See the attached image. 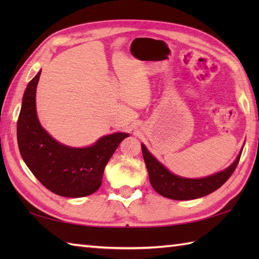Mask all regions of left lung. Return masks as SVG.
<instances>
[{
	"label": "left lung",
	"mask_w": 259,
	"mask_h": 259,
	"mask_svg": "<svg viewBox=\"0 0 259 259\" xmlns=\"http://www.w3.org/2000/svg\"><path fill=\"white\" fill-rule=\"evenodd\" d=\"M150 184L158 194L175 200H190L207 196L217 190L226 183L235 171L239 162L241 152L236 160L223 171L200 179H188L178 177L171 174L147 150L145 145H141Z\"/></svg>",
	"instance_id": "obj_1"
}]
</instances>
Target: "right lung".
I'll use <instances>...</instances> for the list:
<instances>
[{"mask_svg": "<svg viewBox=\"0 0 259 259\" xmlns=\"http://www.w3.org/2000/svg\"><path fill=\"white\" fill-rule=\"evenodd\" d=\"M40 72L27 84L18 119V145L32 174L59 196L79 198L91 195L101 186L104 167L119 144L129 135L112 134L87 148H71L54 140L38 122L35 92Z\"/></svg>", "mask_w": 259, "mask_h": 259, "instance_id": "obj_1", "label": "right lung"}]
</instances>
